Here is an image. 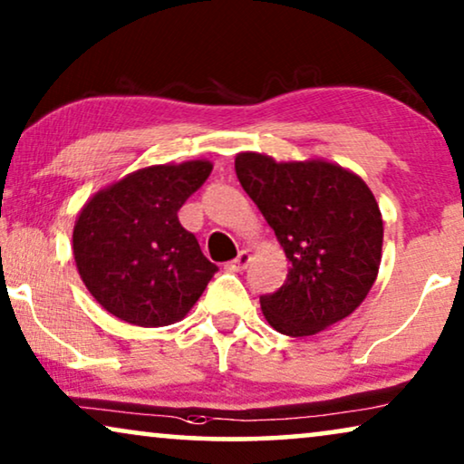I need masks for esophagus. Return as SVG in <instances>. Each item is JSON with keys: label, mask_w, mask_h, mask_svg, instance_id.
Wrapping results in <instances>:
<instances>
[{"label": "esophagus", "mask_w": 464, "mask_h": 464, "mask_svg": "<svg viewBox=\"0 0 464 464\" xmlns=\"http://www.w3.org/2000/svg\"><path fill=\"white\" fill-rule=\"evenodd\" d=\"M249 262H251V253L249 251H240L238 256H237V259H232V262L227 264V270L243 272L246 266H249Z\"/></svg>", "instance_id": "esophagus-1"}]
</instances>
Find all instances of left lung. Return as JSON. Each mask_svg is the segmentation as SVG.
<instances>
[{
	"label": "left lung",
	"instance_id": "1",
	"mask_svg": "<svg viewBox=\"0 0 464 464\" xmlns=\"http://www.w3.org/2000/svg\"><path fill=\"white\" fill-rule=\"evenodd\" d=\"M234 169L291 264L281 289L259 297L266 321L302 338L353 314L382 257V215L365 181L325 160L276 162L256 151L238 154Z\"/></svg>",
	"mask_w": 464,
	"mask_h": 464
}]
</instances>
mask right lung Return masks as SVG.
I'll list each match as a JSON object with an SVG mask.
<instances>
[{
  "label": "right lung",
  "instance_id": "1",
  "mask_svg": "<svg viewBox=\"0 0 464 464\" xmlns=\"http://www.w3.org/2000/svg\"><path fill=\"white\" fill-rule=\"evenodd\" d=\"M213 164H158L111 183L86 202L73 227V257L94 300L130 325L181 321L218 266L177 211L211 175Z\"/></svg>",
  "mask_w": 464,
  "mask_h": 464
}]
</instances>
